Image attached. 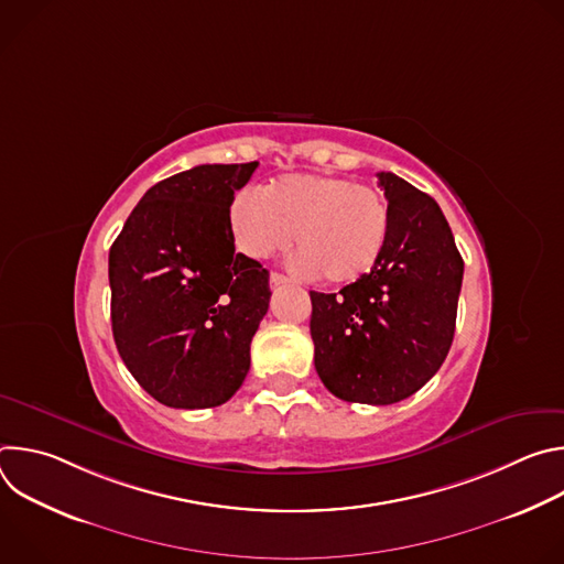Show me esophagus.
<instances>
[{
    "label": "esophagus",
    "mask_w": 564,
    "mask_h": 564,
    "mask_svg": "<svg viewBox=\"0 0 564 564\" xmlns=\"http://www.w3.org/2000/svg\"><path fill=\"white\" fill-rule=\"evenodd\" d=\"M288 283H290V279L283 276V274H279V272H272V274H270V285H272V288H281V285H288Z\"/></svg>",
    "instance_id": "1"
}]
</instances>
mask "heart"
<instances>
[{"instance_id":"obj_1","label":"heart","mask_w":564,"mask_h":564,"mask_svg":"<svg viewBox=\"0 0 564 564\" xmlns=\"http://www.w3.org/2000/svg\"><path fill=\"white\" fill-rule=\"evenodd\" d=\"M229 223L240 252L268 259L290 246L296 268L346 285L366 276L388 240V205L370 187L326 174H290L234 198Z\"/></svg>"}]
</instances>
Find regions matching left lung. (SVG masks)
I'll list each match as a JSON object with an SVG mask.
<instances>
[{"instance_id": "left-lung-1", "label": "left lung", "mask_w": 564, "mask_h": 564, "mask_svg": "<svg viewBox=\"0 0 564 564\" xmlns=\"http://www.w3.org/2000/svg\"><path fill=\"white\" fill-rule=\"evenodd\" d=\"M388 240L375 268L339 294L310 292L314 368L344 401L386 406L417 392L444 364L464 261L440 205L381 172Z\"/></svg>"}]
</instances>
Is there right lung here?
I'll return each mask as SVG.
<instances>
[{
	"label": "right lung",
	"mask_w": 564,
	"mask_h": 564,
	"mask_svg": "<svg viewBox=\"0 0 564 564\" xmlns=\"http://www.w3.org/2000/svg\"><path fill=\"white\" fill-rule=\"evenodd\" d=\"M259 163L155 183L109 252L111 328L133 379L170 409H214L243 383L270 274L234 254L229 207Z\"/></svg>",
	"instance_id": "obj_1"
}]
</instances>
